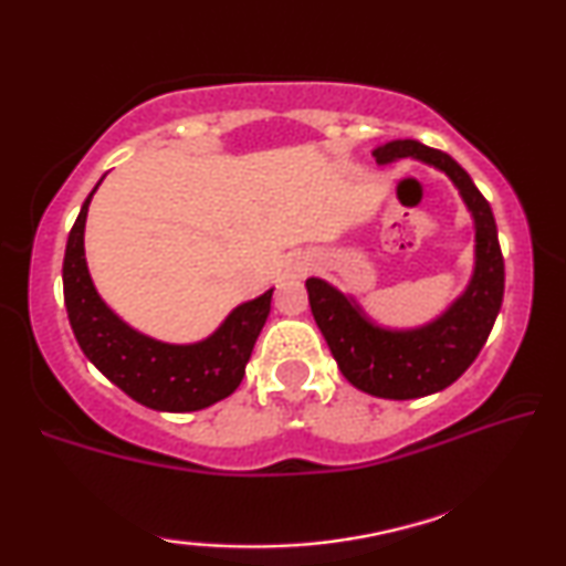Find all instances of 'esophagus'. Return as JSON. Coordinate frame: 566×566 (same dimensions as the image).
<instances>
[{"label": "esophagus", "mask_w": 566, "mask_h": 566, "mask_svg": "<svg viewBox=\"0 0 566 566\" xmlns=\"http://www.w3.org/2000/svg\"><path fill=\"white\" fill-rule=\"evenodd\" d=\"M298 270H301V273H303V268H298Z\"/></svg>", "instance_id": "1"}]
</instances>
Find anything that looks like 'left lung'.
Here are the masks:
<instances>
[{"label":"left lung","mask_w":566,"mask_h":566,"mask_svg":"<svg viewBox=\"0 0 566 566\" xmlns=\"http://www.w3.org/2000/svg\"><path fill=\"white\" fill-rule=\"evenodd\" d=\"M375 160L416 158L444 170L460 188L474 219V273L467 291L431 324L419 329H382L355 301L322 277H308V303L339 370L357 390L408 400L444 390L485 347L503 303L505 268L493 209L452 155L419 140H392L373 150Z\"/></svg>","instance_id":"8db88e82"}]
</instances>
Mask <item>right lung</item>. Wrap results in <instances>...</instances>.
Returning <instances> with one entry per match:
<instances>
[{
  "label": "right lung",
  "mask_w": 566,
  "mask_h": 566,
  "mask_svg": "<svg viewBox=\"0 0 566 566\" xmlns=\"http://www.w3.org/2000/svg\"><path fill=\"white\" fill-rule=\"evenodd\" d=\"M94 191L71 227L63 258V298L78 347L119 390L153 411H201L232 396L265 326L273 289L237 306L203 342L166 344L145 337L106 306L88 275L84 227Z\"/></svg>",
  "instance_id": "right-lung-1"
}]
</instances>
